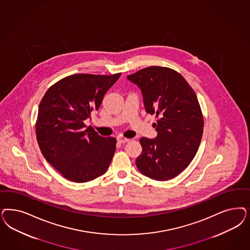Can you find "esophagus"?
I'll list each match as a JSON object with an SVG mask.
<instances>
[{"instance_id": "1", "label": "esophagus", "mask_w": 250, "mask_h": 250, "mask_svg": "<svg viewBox=\"0 0 250 250\" xmlns=\"http://www.w3.org/2000/svg\"><path fill=\"white\" fill-rule=\"evenodd\" d=\"M117 140H118V142H120L121 144H125V143H128L129 141V139L121 137V136H119V137L117 138Z\"/></svg>"}]
</instances>
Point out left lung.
<instances>
[{"label":"left lung","mask_w":250,"mask_h":250,"mask_svg":"<svg viewBox=\"0 0 250 250\" xmlns=\"http://www.w3.org/2000/svg\"><path fill=\"white\" fill-rule=\"evenodd\" d=\"M141 89L145 111L155 115L154 139L143 137L136 167L159 181L179 175L192 161L203 133L201 106L193 89L180 73L151 66L127 76Z\"/></svg>","instance_id":"8db88e82"}]
</instances>
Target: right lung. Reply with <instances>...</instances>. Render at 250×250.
Wrapping results in <instances>:
<instances>
[{
	"mask_svg": "<svg viewBox=\"0 0 250 250\" xmlns=\"http://www.w3.org/2000/svg\"><path fill=\"white\" fill-rule=\"evenodd\" d=\"M121 74H73L57 82L41 99L37 140L45 159L65 178L87 182L108 168L116 139L100 136L84 121L93 110H98Z\"/></svg>",
	"mask_w": 250,
	"mask_h": 250,
	"instance_id": "1",
	"label": "right lung"
}]
</instances>
